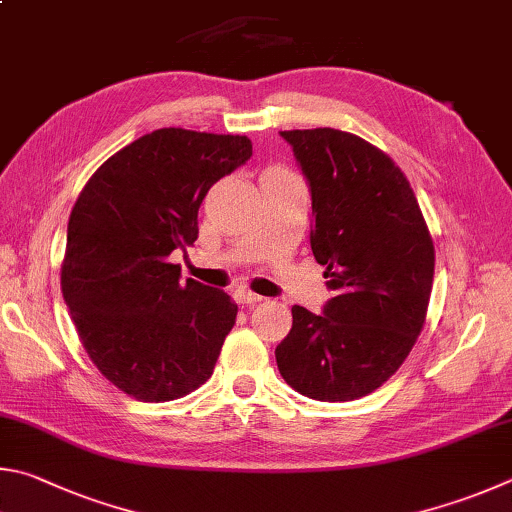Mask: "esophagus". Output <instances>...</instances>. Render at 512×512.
Wrapping results in <instances>:
<instances>
[{
  "mask_svg": "<svg viewBox=\"0 0 512 512\" xmlns=\"http://www.w3.org/2000/svg\"><path fill=\"white\" fill-rule=\"evenodd\" d=\"M233 297H236V301L240 303V306H254V303L263 301L261 294L251 292V290H245V288H238L236 292H233Z\"/></svg>",
  "mask_w": 512,
  "mask_h": 512,
  "instance_id": "1",
  "label": "esophagus"
}]
</instances>
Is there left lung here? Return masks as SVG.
<instances>
[{
  "mask_svg": "<svg viewBox=\"0 0 512 512\" xmlns=\"http://www.w3.org/2000/svg\"><path fill=\"white\" fill-rule=\"evenodd\" d=\"M281 137L308 179L312 254L335 297L321 315L292 308L276 364L301 396L357 400L400 369L423 330L434 242L405 173L380 148L333 128Z\"/></svg>",
  "mask_w": 512,
  "mask_h": 512,
  "instance_id": "8db88e82",
  "label": "left lung"
}]
</instances>
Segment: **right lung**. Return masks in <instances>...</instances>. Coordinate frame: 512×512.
<instances>
[{"label": "right lung", "instance_id": "1", "mask_svg": "<svg viewBox=\"0 0 512 512\" xmlns=\"http://www.w3.org/2000/svg\"><path fill=\"white\" fill-rule=\"evenodd\" d=\"M251 157L240 134L161 128L89 177L69 215L62 297L89 360L143 402L186 396L211 378L238 306L168 263L197 240L209 188Z\"/></svg>", "mask_w": 512, "mask_h": 512}]
</instances>
